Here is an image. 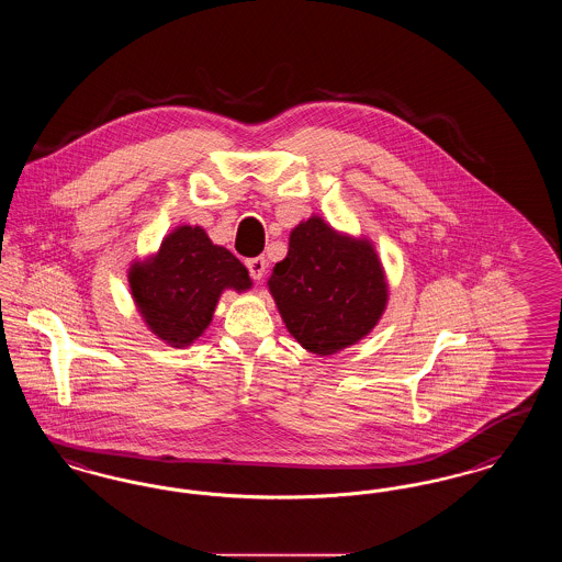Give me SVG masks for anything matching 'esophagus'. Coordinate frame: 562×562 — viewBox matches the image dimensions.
Here are the masks:
<instances>
[{
	"label": "esophagus",
	"mask_w": 562,
	"mask_h": 562,
	"mask_svg": "<svg viewBox=\"0 0 562 562\" xmlns=\"http://www.w3.org/2000/svg\"><path fill=\"white\" fill-rule=\"evenodd\" d=\"M247 268L248 273H250V278L259 282V280H263V276H266L268 261H266L263 257H252V259H247Z\"/></svg>",
	"instance_id": "obj_1"
}]
</instances>
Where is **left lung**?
Masks as SVG:
<instances>
[{"mask_svg":"<svg viewBox=\"0 0 562 562\" xmlns=\"http://www.w3.org/2000/svg\"><path fill=\"white\" fill-rule=\"evenodd\" d=\"M268 286L289 333L317 356L366 337L389 294L374 247L338 234L322 217L292 229L289 255L276 263Z\"/></svg>","mask_w":562,"mask_h":562,"instance_id":"1","label":"left lung"}]
</instances>
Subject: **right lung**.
<instances>
[{"label": "right lung", "instance_id": "obj_1", "mask_svg": "<svg viewBox=\"0 0 562 562\" xmlns=\"http://www.w3.org/2000/svg\"><path fill=\"white\" fill-rule=\"evenodd\" d=\"M130 289L148 328L171 347H188L211 324L225 289H250L248 271L202 227L180 225L146 263L130 271Z\"/></svg>", "mask_w": 562, "mask_h": 562}]
</instances>
